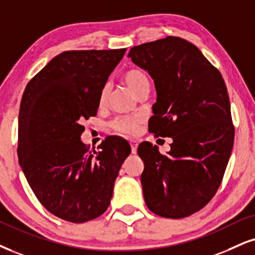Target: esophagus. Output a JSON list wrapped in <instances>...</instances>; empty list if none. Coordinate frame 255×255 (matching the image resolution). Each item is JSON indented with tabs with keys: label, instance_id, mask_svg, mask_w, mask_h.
<instances>
[{
	"label": "esophagus",
	"instance_id": "1",
	"mask_svg": "<svg viewBox=\"0 0 255 255\" xmlns=\"http://www.w3.org/2000/svg\"><path fill=\"white\" fill-rule=\"evenodd\" d=\"M130 146H131V152L136 153L137 152V146H138L137 140H130Z\"/></svg>",
	"mask_w": 255,
	"mask_h": 255
}]
</instances>
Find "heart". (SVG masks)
<instances>
[{
    "label": "heart",
    "mask_w": 255,
    "mask_h": 255,
    "mask_svg": "<svg viewBox=\"0 0 255 255\" xmlns=\"http://www.w3.org/2000/svg\"><path fill=\"white\" fill-rule=\"evenodd\" d=\"M123 80L127 84V86L132 92L136 94L139 93L140 91L145 89V87H150V81L147 75L140 70H131L127 72L123 77ZM110 96V85L105 84L103 86L102 91L99 94V105L104 106L106 105ZM142 119L138 117L128 118V117H119L112 122V128L119 133L123 134H131L137 133L138 128H139Z\"/></svg>",
    "instance_id": "obj_1"
}]
</instances>
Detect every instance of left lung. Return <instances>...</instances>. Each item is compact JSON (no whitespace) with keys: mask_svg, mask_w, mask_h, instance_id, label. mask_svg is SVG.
<instances>
[{"mask_svg":"<svg viewBox=\"0 0 255 255\" xmlns=\"http://www.w3.org/2000/svg\"><path fill=\"white\" fill-rule=\"evenodd\" d=\"M128 58L155 83L150 132L172 139L166 155L149 142L138 146L144 200L163 218L189 216L215 195L233 149L224 78L196 46L177 36L133 47Z\"/></svg>","mask_w":255,"mask_h":255,"instance_id":"obj_1","label":"left lung"}]
</instances>
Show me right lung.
<instances>
[{
  "label": "right lung",
  "mask_w": 255,
  "mask_h": 255,
  "mask_svg": "<svg viewBox=\"0 0 255 255\" xmlns=\"http://www.w3.org/2000/svg\"><path fill=\"white\" fill-rule=\"evenodd\" d=\"M127 48L67 51L31 79L18 113V163L45 208L81 224L108 209L113 185L131 147L108 137L89 151L83 122L97 115L99 94Z\"/></svg>",
  "instance_id": "1"
}]
</instances>
